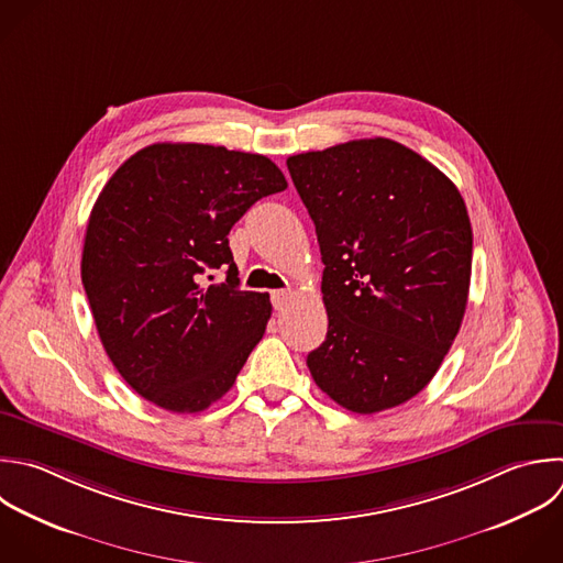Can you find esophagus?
<instances>
[{
	"instance_id": "1",
	"label": "esophagus",
	"mask_w": 563,
	"mask_h": 563,
	"mask_svg": "<svg viewBox=\"0 0 563 563\" xmlns=\"http://www.w3.org/2000/svg\"><path fill=\"white\" fill-rule=\"evenodd\" d=\"M288 297H290V290H286V288H282V290H273L271 292V301H273V306L279 310V308H284V303L288 301Z\"/></svg>"
}]
</instances>
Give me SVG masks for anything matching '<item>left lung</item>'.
Here are the masks:
<instances>
[{
    "label": "left lung",
    "instance_id": "8db88e82",
    "mask_svg": "<svg viewBox=\"0 0 563 563\" xmlns=\"http://www.w3.org/2000/svg\"><path fill=\"white\" fill-rule=\"evenodd\" d=\"M317 231L325 341L314 383L354 413L413 398L449 352L468 297L473 233L457 187L389 139L286 161Z\"/></svg>",
    "mask_w": 563,
    "mask_h": 563
}]
</instances>
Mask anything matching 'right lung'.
<instances>
[{
  "mask_svg": "<svg viewBox=\"0 0 563 563\" xmlns=\"http://www.w3.org/2000/svg\"><path fill=\"white\" fill-rule=\"evenodd\" d=\"M286 187L266 156L156 143L99 194L81 279L110 361L150 402L196 413L233 387L273 306L266 292L240 290L227 235L257 200ZM213 267L228 279L205 287Z\"/></svg>",
  "mask_w": 563,
  "mask_h": 563,
  "instance_id": "obj_1",
  "label": "right lung"
}]
</instances>
